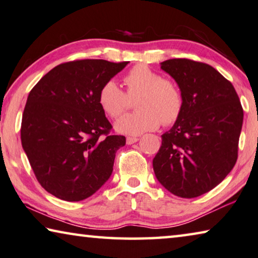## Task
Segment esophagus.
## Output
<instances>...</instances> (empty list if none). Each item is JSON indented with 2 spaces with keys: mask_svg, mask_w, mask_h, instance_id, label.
Segmentation results:
<instances>
[{
  "mask_svg": "<svg viewBox=\"0 0 258 258\" xmlns=\"http://www.w3.org/2000/svg\"><path fill=\"white\" fill-rule=\"evenodd\" d=\"M138 141L137 137H126V144L132 145L134 143H136Z\"/></svg>",
  "mask_w": 258,
  "mask_h": 258,
  "instance_id": "obj_1",
  "label": "esophagus"
}]
</instances>
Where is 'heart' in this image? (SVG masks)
<instances>
[{
    "label": "heart",
    "instance_id": "1",
    "mask_svg": "<svg viewBox=\"0 0 258 258\" xmlns=\"http://www.w3.org/2000/svg\"><path fill=\"white\" fill-rule=\"evenodd\" d=\"M126 92L114 80L100 88L98 100L104 112L117 117L136 101L138 111L125 114L115 122V129L125 135H141L162 124H172L183 109V95L170 79H163L146 65H136L124 77Z\"/></svg>",
    "mask_w": 258,
    "mask_h": 258
}]
</instances>
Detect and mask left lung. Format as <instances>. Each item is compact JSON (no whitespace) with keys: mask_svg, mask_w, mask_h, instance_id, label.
I'll return each instance as SVG.
<instances>
[{"mask_svg":"<svg viewBox=\"0 0 258 258\" xmlns=\"http://www.w3.org/2000/svg\"><path fill=\"white\" fill-rule=\"evenodd\" d=\"M161 70L178 84L183 109L153 159L169 192L197 198L216 187L234 167L243 111L234 87L208 64L168 59Z\"/></svg>","mask_w":258,"mask_h":258,"instance_id":"left-lung-1","label":"left lung"}]
</instances>
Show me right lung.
Segmentation results:
<instances>
[{
	"label": "right lung",
	"instance_id": "add662e5",
	"mask_svg": "<svg viewBox=\"0 0 258 258\" xmlns=\"http://www.w3.org/2000/svg\"><path fill=\"white\" fill-rule=\"evenodd\" d=\"M128 61L83 59L48 72L29 92L22 145L36 179L65 201H81L106 183L125 137L109 135L98 95Z\"/></svg>",
	"mask_w": 258,
	"mask_h": 258
}]
</instances>
